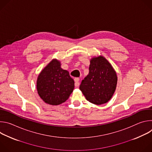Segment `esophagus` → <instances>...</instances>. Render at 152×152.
I'll use <instances>...</instances> for the list:
<instances>
[{
	"label": "esophagus",
	"mask_w": 152,
	"mask_h": 152,
	"mask_svg": "<svg viewBox=\"0 0 152 152\" xmlns=\"http://www.w3.org/2000/svg\"><path fill=\"white\" fill-rule=\"evenodd\" d=\"M79 80H80V79L79 77H75V85L76 87H77V86H79V85H80Z\"/></svg>",
	"instance_id": "1"
}]
</instances>
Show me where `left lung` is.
I'll list each match as a JSON object with an SVG mask.
<instances>
[{"instance_id":"left-lung-1","label":"left lung","mask_w":152,"mask_h":152,"mask_svg":"<svg viewBox=\"0 0 152 152\" xmlns=\"http://www.w3.org/2000/svg\"><path fill=\"white\" fill-rule=\"evenodd\" d=\"M117 83V74L111 64L99 56L91 59L89 73L82 80L79 89L88 101L100 105L111 99Z\"/></svg>"}]
</instances>
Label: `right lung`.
Listing matches in <instances>:
<instances>
[{
    "mask_svg": "<svg viewBox=\"0 0 152 152\" xmlns=\"http://www.w3.org/2000/svg\"><path fill=\"white\" fill-rule=\"evenodd\" d=\"M75 88L69 72L61 67L59 61L53 59L38 76L37 89L41 99L51 105L66 102Z\"/></svg>",
    "mask_w": 152,
    "mask_h": 152,
    "instance_id": "obj_1",
    "label": "right lung"
}]
</instances>
